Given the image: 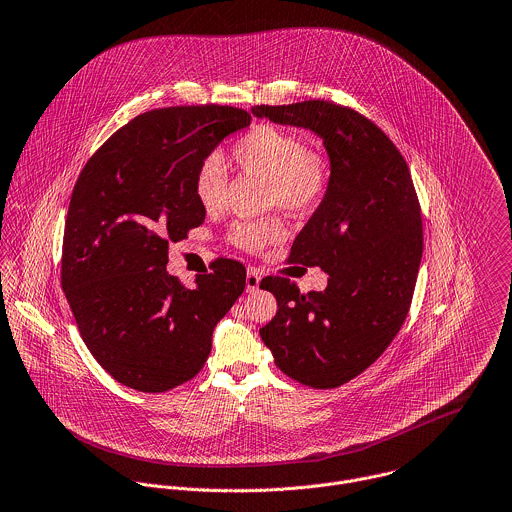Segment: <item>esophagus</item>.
Here are the masks:
<instances>
[{"mask_svg":"<svg viewBox=\"0 0 512 512\" xmlns=\"http://www.w3.org/2000/svg\"><path fill=\"white\" fill-rule=\"evenodd\" d=\"M247 291L253 293L259 289V283H261V271L257 267H249L247 269Z\"/></svg>","mask_w":512,"mask_h":512,"instance_id":"esophagus-1","label":"esophagus"}]
</instances>
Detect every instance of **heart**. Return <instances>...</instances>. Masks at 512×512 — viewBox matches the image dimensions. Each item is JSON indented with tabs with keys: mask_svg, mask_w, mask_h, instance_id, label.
I'll use <instances>...</instances> for the list:
<instances>
[{
	"mask_svg": "<svg viewBox=\"0 0 512 512\" xmlns=\"http://www.w3.org/2000/svg\"><path fill=\"white\" fill-rule=\"evenodd\" d=\"M229 161L245 175L267 179V205L293 213H307L319 207L331 183L327 157L307 147L305 139L283 127L259 123L243 133L229 151ZM227 179L219 161L207 159L193 173V195L205 211H217L225 203ZM285 235L277 217L239 221L231 227L229 239L243 251L257 253Z\"/></svg>",
	"mask_w": 512,
	"mask_h": 512,
	"instance_id": "1",
	"label": "heart"
}]
</instances>
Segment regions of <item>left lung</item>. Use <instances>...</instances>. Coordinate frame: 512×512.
<instances>
[{"label":"left lung","instance_id":"1","mask_svg":"<svg viewBox=\"0 0 512 512\" xmlns=\"http://www.w3.org/2000/svg\"><path fill=\"white\" fill-rule=\"evenodd\" d=\"M253 115L315 131L331 159L329 191L289 255L321 267L327 289L265 277L279 309L259 335L287 377L335 389L369 369L407 319L423 257L419 197L395 143L351 107L311 99Z\"/></svg>","mask_w":512,"mask_h":512}]
</instances>
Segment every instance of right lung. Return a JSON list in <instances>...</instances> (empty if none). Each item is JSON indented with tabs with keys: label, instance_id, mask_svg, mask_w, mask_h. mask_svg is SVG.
<instances>
[{
	"label": "right lung",
	"instance_id": "right-lung-1",
	"mask_svg": "<svg viewBox=\"0 0 512 512\" xmlns=\"http://www.w3.org/2000/svg\"><path fill=\"white\" fill-rule=\"evenodd\" d=\"M249 123L229 105L151 109L117 129L75 181L61 287L89 353L125 387L165 393L193 379L245 289V267L233 259H215L193 289L165 265L169 245L205 219L195 169Z\"/></svg>",
	"mask_w": 512,
	"mask_h": 512
}]
</instances>
